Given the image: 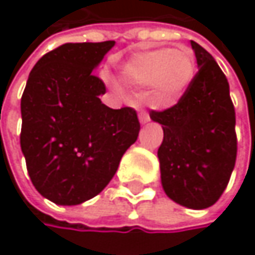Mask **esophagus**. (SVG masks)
Returning <instances> with one entry per match:
<instances>
[{
	"mask_svg": "<svg viewBox=\"0 0 255 255\" xmlns=\"http://www.w3.org/2000/svg\"><path fill=\"white\" fill-rule=\"evenodd\" d=\"M138 121H140L141 124H147V123L150 121V118H149V115H147L146 112H140V114H138Z\"/></svg>",
	"mask_w": 255,
	"mask_h": 255,
	"instance_id": "esophagus-1",
	"label": "esophagus"
}]
</instances>
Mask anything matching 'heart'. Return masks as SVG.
Here are the masks:
<instances>
[{
  "mask_svg": "<svg viewBox=\"0 0 255 255\" xmlns=\"http://www.w3.org/2000/svg\"><path fill=\"white\" fill-rule=\"evenodd\" d=\"M121 78L147 87V103L156 109L177 105L195 78V59L186 48H153L134 53L120 68Z\"/></svg>",
  "mask_w": 255,
  "mask_h": 255,
  "instance_id": "b5f03b06",
  "label": "heart"
}]
</instances>
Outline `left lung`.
Here are the masks:
<instances>
[{
	"label": "left lung",
	"mask_w": 255,
	"mask_h": 255,
	"mask_svg": "<svg viewBox=\"0 0 255 255\" xmlns=\"http://www.w3.org/2000/svg\"><path fill=\"white\" fill-rule=\"evenodd\" d=\"M198 74L176 106L150 112L162 126L158 149L161 184L170 199L192 210L214 205L236 161L235 109L229 82L214 57L195 41Z\"/></svg>",
	"instance_id": "left-lung-1"
}]
</instances>
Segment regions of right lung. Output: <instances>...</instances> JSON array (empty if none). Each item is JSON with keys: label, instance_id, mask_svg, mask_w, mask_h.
<instances>
[{"label": "right lung", "instance_id": "1", "mask_svg": "<svg viewBox=\"0 0 255 255\" xmlns=\"http://www.w3.org/2000/svg\"><path fill=\"white\" fill-rule=\"evenodd\" d=\"M115 41L69 42L42 56L20 102V147L35 189L57 205L99 195L137 140L131 108L102 103L105 84L93 72Z\"/></svg>", "mask_w": 255, "mask_h": 255}]
</instances>
